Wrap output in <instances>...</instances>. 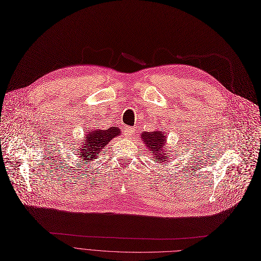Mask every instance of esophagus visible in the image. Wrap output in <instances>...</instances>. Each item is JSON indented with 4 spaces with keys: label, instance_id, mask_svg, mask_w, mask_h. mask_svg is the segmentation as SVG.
<instances>
[{
    "label": "esophagus",
    "instance_id": "esophagus-1",
    "mask_svg": "<svg viewBox=\"0 0 261 261\" xmlns=\"http://www.w3.org/2000/svg\"><path fill=\"white\" fill-rule=\"evenodd\" d=\"M134 133H135V128L134 127H126L124 129V135L127 136V137H130L132 135H134Z\"/></svg>",
    "mask_w": 261,
    "mask_h": 261
}]
</instances>
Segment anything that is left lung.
<instances>
[{
	"instance_id": "8db88e82",
	"label": "left lung",
	"mask_w": 261,
	"mask_h": 261,
	"mask_svg": "<svg viewBox=\"0 0 261 261\" xmlns=\"http://www.w3.org/2000/svg\"><path fill=\"white\" fill-rule=\"evenodd\" d=\"M142 140L144 141V144L146 145L147 151H149L151 155H154V158L156 162L162 163L164 162V159L168 158V155H163V147L165 146V140L166 137L164 134L160 130L156 132H144L142 133Z\"/></svg>"
}]
</instances>
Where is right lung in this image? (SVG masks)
<instances>
[{"label":"right lung","mask_w":261,"mask_h":261,"mask_svg":"<svg viewBox=\"0 0 261 261\" xmlns=\"http://www.w3.org/2000/svg\"><path fill=\"white\" fill-rule=\"evenodd\" d=\"M120 134L118 127H110L107 129L89 130L85 136V142L81 143L78 148H75L73 154L79 155L78 157L85 163L97 159L98 155L109 144L113 138Z\"/></svg>","instance_id":"1"}]
</instances>
